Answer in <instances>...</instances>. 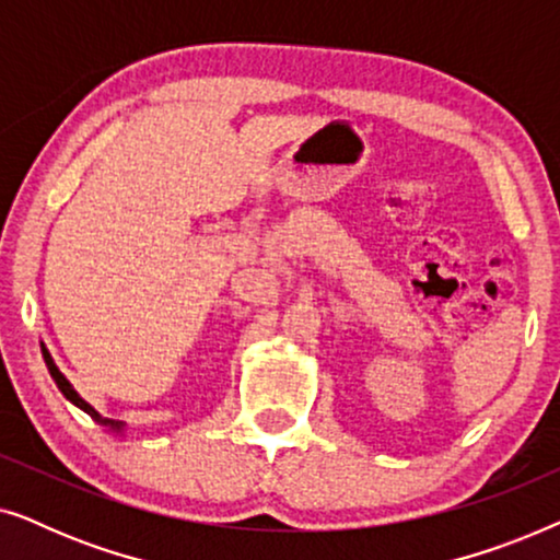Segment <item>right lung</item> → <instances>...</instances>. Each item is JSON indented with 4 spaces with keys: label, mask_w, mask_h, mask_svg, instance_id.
<instances>
[{
    "label": "right lung",
    "mask_w": 560,
    "mask_h": 560,
    "mask_svg": "<svg viewBox=\"0 0 560 560\" xmlns=\"http://www.w3.org/2000/svg\"><path fill=\"white\" fill-rule=\"evenodd\" d=\"M40 351H43L45 366H48V372H50V377H52V382H56V385H58V389H60V393H63V397H66V400H68V402H73V405H75V408H79V410H83V412H86V416H91V418H94V420H96V423H98V425H102V428H106V431H109V433H114V435H125V431H127V428H125V423H119V420H109V418H104V416H102V412H98V410L94 408V405H91V402H86V400H83V397L79 395V389H75V387L71 385V382H68V377H66V374L58 370V364H56V362H52L50 351H48V347H45V343H40Z\"/></svg>",
    "instance_id": "obj_1"
}]
</instances>
